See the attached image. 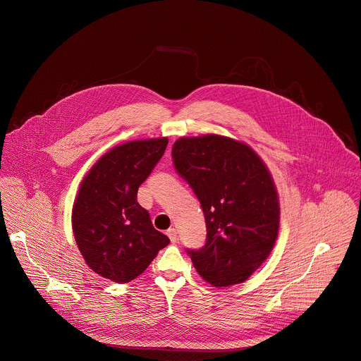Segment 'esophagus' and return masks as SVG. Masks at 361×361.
<instances>
[{"label": "esophagus", "mask_w": 361, "mask_h": 361, "mask_svg": "<svg viewBox=\"0 0 361 361\" xmlns=\"http://www.w3.org/2000/svg\"><path fill=\"white\" fill-rule=\"evenodd\" d=\"M166 235L169 237V240H172V242H176V240H178V233H176L175 228H169V230L166 231Z\"/></svg>", "instance_id": "1"}]
</instances>
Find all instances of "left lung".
<instances>
[{
  "label": "left lung",
  "mask_w": 361,
  "mask_h": 361,
  "mask_svg": "<svg viewBox=\"0 0 361 361\" xmlns=\"http://www.w3.org/2000/svg\"><path fill=\"white\" fill-rule=\"evenodd\" d=\"M172 161L204 213L206 243L186 249L197 273L216 287L245 281L279 233L280 207L267 168L246 144L216 134L179 138Z\"/></svg>",
  "instance_id": "left-lung-1"
}]
</instances>
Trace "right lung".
<instances>
[{"label": "right lung", "instance_id": "add662e5", "mask_svg": "<svg viewBox=\"0 0 361 361\" xmlns=\"http://www.w3.org/2000/svg\"><path fill=\"white\" fill-rule=\"evenodd\" d=\"M166 145L168 138H152L115 147L81 183L73 207L74 237L88 266L112 281H131L169 243L137 202L140 185Z\"/></svg>", "mask_w": 361, "mask_h": 361}]
</instances>
